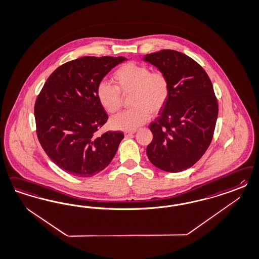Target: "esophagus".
<instances>
[{
    "instance_id": "1",
    "label": "esophagus",
    "mask_w": 259,
    "mask_h": 259,
    "mask_svg": "<svg viewBox=\"0 0 259 259\" xmlns=\"http://www.w3.org/2000/svg\"><path fill=\"white\" fill-rule=\"evenodd\" d=\"M134 134V131L133 132H130V131H125L124 134H125V137H128V136H132Z\"/></svg>"
}]
</instances>
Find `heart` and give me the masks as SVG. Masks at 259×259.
Wrapping results in <instances>:
<instances>
[{
  "mask_svg": "<svg viewBox=\"0 0 259 259\" xmlns=\"http://www.w3.org/2000/svg\"><path fill=\"white\" fill-rule=\"evenodd\" d=\"M115 85L102 81L97 84L96 96L109 113H115L122 106V95L133 92L132 109L111 118L110 126L121 131H134L145 124L150 113L155 114L166 105L170 85L162 71H151L145 65L128 62L118 67L112 74Z\"/></svg>",
  "mask_w": 259,
  "mask_h": 259,
  "instance_id": "obj_1",
  "label": "heart"
}]
</instances>
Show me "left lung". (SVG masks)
<instances>
[{"instance_id":"left-lung-1","label":"left lung","mask_w":259,"mask_h":259,"mask_svg":"<svg viewBox=\"0 0 259 259\" xmlns=\"http://www.w3.org/2000/svg\"><path fill=\"white\" fill-rule=\"evenodd\" d=\"M144 60L164 72L170 85L166 105L150 123L153 138L147 155L160 169L179 172L192 167L211 142L218 115L212 83L203 67L182 52L162 50Z\"/></svg>"}]
</instances>
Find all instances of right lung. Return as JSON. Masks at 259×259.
I'll list each match as a JSON object with an SVG mask.
<instances>
[{
	"label": "right lung",
	"instance_id": "obj_1",
	"mask_svg": "<svg viewBox=\"0 0 259 259\" xmlns=\"http://www.w3.org/2000/svg\"><path fill=\"white\" fill-rule=\"evenodd\" d=\"M125 57L84 56L65 63L48 78L34 106L36 133L42 149L71 176L91 177L106 167L124 138L122 132L96 133L108 113L96 88Z\"/></svg>",
	"mask_w": 259,
	"mask_h": 259
}]
</instances>
